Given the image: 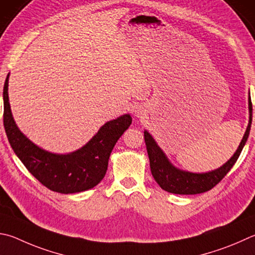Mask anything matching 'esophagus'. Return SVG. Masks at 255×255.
Segmentation results:
<instances>
[{
	"mask_svg": "<svg viewBox=\"0 0 255 255\" xmlns=\"http://www.w3.org/2000/svg\"><path fill=\"white\" fill-rule=\"evenodd\" d=\"M135 115L137 116V117H141V116L143 115V109L141 107H136Z\"/></svg>",
	"mask_w": 255,
	"mask_h": 255,
	"instance_id": "34e87169",
	"label": "esophagus"
}]
</instances>
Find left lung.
Returning a JSON list of instances; mask_svg holds the SVG:
<instances>
[{
    "mask_svg": "<svg viewBox=\"0 0 255 255\" xmlns=\"http://www.w3.org/2000/svg\"><path fill=\"white\" fill-rule=\"evenodd\" d=\"M252 124V103L249 95V124L244 136L241 140L237 151L231 158L221 167L205 173H192L176 167L168 159L164 150L158 146L149 132L143 131L146 148L149 157V165L151 175L157 184L164 191L180 195H195L210 191L216 184H219L222 178L230 172L233 165L237 163L239 156L247 142Z\"/></svg>",
    "mask_w": 255,
    "mask_h": 255,
    "instance_id": "obj_1",
    "label": "left lung"
}]
</instances>
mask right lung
I'll use <instances>...</instances> for the list:
<instances>
[{
  "instance_id": "right-lung-1",
  "label": "right lung",
  "mask_w": 255,
  "mask_h": 255,
  "mask_svg": "<svg viewBox=\"0 0 255 255\" xmlns=\"http://www.w3.org/2000/svg\"><path fill=\"white\" fill-rule=\"evenodd\" d=\"M8 73L3 89V123L8 142L27 170L53 192L73 194L88 191L105 177L108 160L116 142L131 125L125 114L109 120L79 149L55 154L35 145L23 133L13 118L8 101Z\"/></svg>"
}]
</instances>
